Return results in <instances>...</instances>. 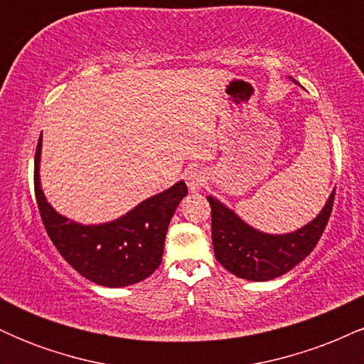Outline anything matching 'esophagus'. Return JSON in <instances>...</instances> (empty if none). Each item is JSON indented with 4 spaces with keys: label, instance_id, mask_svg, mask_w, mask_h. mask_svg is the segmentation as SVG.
<instances>
[{
    "label": "esophagus",
    "instance_id": "34e87169",
    "mask_svg": "<svg viewBox=\"0 0 364 364\" xmlns=\"http://www.w3.org/2000/svg\"><path fill=\"white\" fill-rule=\"evenodd\" d=\"M207 176L200 168H190L186 171V185L190 191H198L200 188L205 185Z\"/></svg>",
    "mask_w": 364,
    "mask_h": 364
}]
</instances>
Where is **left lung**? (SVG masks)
Masks as SVG:
<instances>
[{"label":"left lung","mask_w":364,"mask_h":364,"mask_svg":"<svg viewBox=\"0 0 364 364\" xmlns=\"http://www.w3.org/2000/svg\"><path fill=\"white\" fill-rule=\"evenodd\" d=\"M333 196L336 188L320 214L289 235L257 231L214 196H207L212 208V245L217 262L246 281H272L289 272L313 252L323 235L332 214Z\"/></svg>","instance_id":"8db88e82"}]
</instances>
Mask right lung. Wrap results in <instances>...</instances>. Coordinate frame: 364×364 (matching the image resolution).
Returning a JSON list of instances; mask_svg holds the SVG:
<instances>
[{
    "mask_svg": "<svg viewBox=\"0 0 364 364\" xmlns=\"http://www.w3.org/2000/svg\"><path fill=\"white\" fill-rule=\"evenodd\" d=\"M41 147L43 139L37 144L34 161L37 207L61 257L83 277L106 287L132 286L156 272L171 217L188 193L185 181L144 200L112 223L82 225L58 214L46 200L39 179Z\"/></svg>",
    "mask_w": 364,
    "mask_h": 364,
    "instance_id": "right-lung-1",
    "label": "right lung"
}]
</instances>
